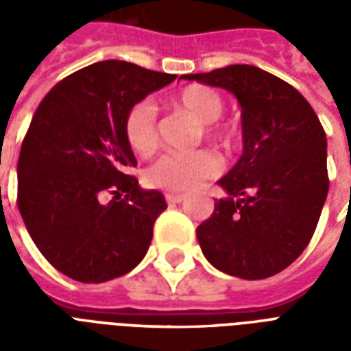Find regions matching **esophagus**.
Here are the masks:
<instances>
[{
  "mask_svg": "<svg viewBox=\"0 0 351 351\" xmlns=\"http://www.w3.org/2000/svg\"><path fill=\"white\" fill-rule=\"evenodd\" d=\"M184 195H178V193H165V200L167 204H180L184 200Z\"/></svg>",
  "mask_w": 351,
  "mask_h": 351,
  "instance_id": "34e87169",
  "label": "esophagus"
}]
</instances>
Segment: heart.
Instances as JSON below:
<instances>
[{"mask_svg": "<svg viewBox=\"0 0 351 351\" xmlns=\"http://www.w3.org/2000/svg\"><path fill=\"white\" fill-rule=\"evenodd\" d=\"M171 106L191 114L198 123L204 125L206 136L217 142L230 145L234 138L231 127L215 125L224 112L222 96L208 85H189L173 98ZM123 134L127 143L140 156H147L158 145V129H156V109L151 101H138L127 111L123 120ZM220 158L211 151L197 153L162 154L158 160L145 169V182L149 186L164 191H191L204 180L219 175Z\"/></svg>", "mask_w": 351, "mask_h": 351, "instance_id": "b5f03b06", "label": "heart"}]
</instances>
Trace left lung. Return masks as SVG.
<instances>
[{
    "label": "left lung",
    "mask_w": 351,
    "mask_h": 351,
    "mask_svg": "<svg viewBox=\"0 0 351 351\" xmlns=\"http://www.w3.org/2000/svg\"><path fill=\"white\" fill-rule=\"evenodd\" d=\"M182 78L226 89L242 109V156L217 182L228 197L197 228L204 256L233 277H271L310 244L326 202L324 129L299 90L253 65Z\"/></svg>",
    "instance_id": "left-lung-1"
}]
</instances>
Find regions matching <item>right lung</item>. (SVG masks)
<instances>
[{"label": "right lung", "mask_w": 351, "mask_h": 351, "mask_svg": "<svg viewBox=\"0 0 351 351\" xmlns=\"http://www.w3.org/2000/svg\"><path fill=\"white\" fill-rule=\"evenodd\" d=\"M175 80L107 60L62 80L36 109L18 160V208L41 255L63 275L107 282L147 253L167 204L129 175L136 158L123 120Z\"/></svg>", "instance_id": "1"}]
</instances>
